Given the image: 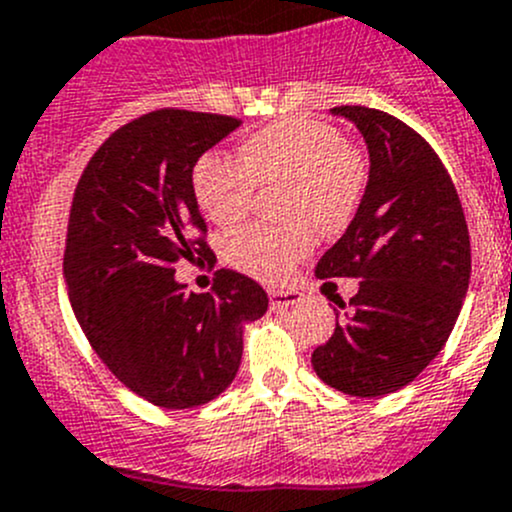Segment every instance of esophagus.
<instances>
[{
	"label": "esophagus",
	"instance_id": "34e87169",
	"mask_svg": "<svg viewBox=\"0 0 512 512\" xmlns=\"http://www.w3.org/2000/svg\"><path fill=\"white\" fill-rule=\"evenodd\" d=\"M268 298H271L273 308H291L303 301V296L298 291H271Z\"/></svg>",
	"mask_w": 512,
	"mask_h": 512
}]
</instances>
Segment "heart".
Returning a JSON list of instances; mask_svg holds the SVG:
<instances>
[{
	"instance_id": "b5f03b06",
	"label": "heart",
	"mask_w": 512,
	"mask_h": 512,
	"mask_svg": "<svg viewBox=\"0 0 512 512\" xmlns=\"http://www.w3.org/2000/svg\"><path fill=\"white\" fill-rule=\"evenodd\" d=\"M368 164L336 126L318 119H281L246 136L239 161L206 151L191 166V194L201 214L221 226L244 219L254 189H276L286 226H241L226 234L224 258L261 281H283L308 256L316 234L346 229L366 191Z\"/></svg>"
}]
</instances>
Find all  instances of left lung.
<instances>
[{
  "label": "left lung",
  "instance_id": "8db88e82",
  "mask_svg": "<svg viewBox=\"0 0 512 512\" xmlns=\"http://www.w3.org/2000/svg\"><path fill=\"white\" fill-rule=\"evenodd\" d=\"M371 156L366 194L318 278H361L336 331L313 351L326 386L358 398L408 386L448 341L470 281V236L458 191L430 144L386 111L336 106Z\"/></svg>",
  "mask_w": 512,
  "mask_h": 512
}]
</instances>
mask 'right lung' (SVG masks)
<instances>
[{"label": "right lung", "mask_w": 512, "mask_h": 512, "mask_svg": "<svg viewBox=\"0 0 512 512\" xmlns=\"http://www.w3.org/2000/svg\"><path fill=\"white\" fill-rule=\"evenodd\" d=\"M239 124L149 111L96 149L74 191L69 301L96 356L154 406L194 408L224 393L239 371L244 326L268 308L266 291L244 273L216 271L214 296L186 293L174 276L179 261L211 258L191 166Z\"/></svg>", "instance_id": "obj_1"}]
</instances>
